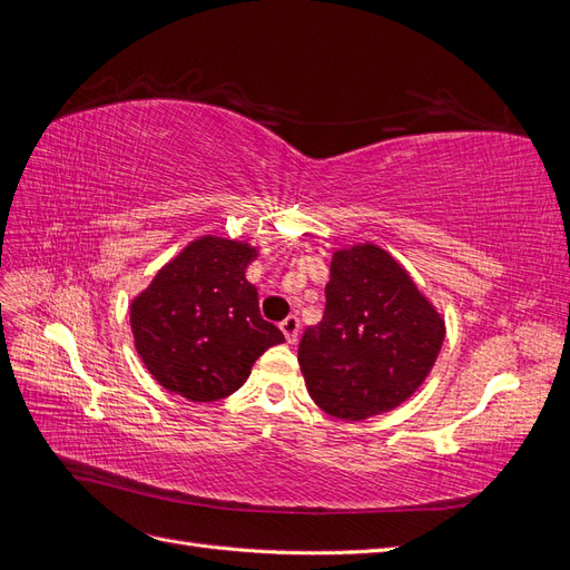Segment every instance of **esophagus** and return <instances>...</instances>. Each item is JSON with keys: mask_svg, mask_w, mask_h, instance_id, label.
Here are the masks:
<instances>
[{"mask_svg": "<svg viewBox=\"0 0 570 570\" xmlns=\"http://www.w3.org/2000/svg\"><path fill=\"white\" fill-rule=\"evenodd\" d=\"M281 331L285 335L287 342H295L297 340V333H299V318L297 316H287L283 323H281Z\"/></svg>", "mask_w": 570, "mask_h": 570, "instance_id": "esophagus-1", "label": "esophagus"}]
</instances>
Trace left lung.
<instances>
[{
  "label": "left lung",
  "mask_w": 570,
  "mask_h": 570,
  "mask_svg": "<svg viewBox=\"0 0 570 570\" xmlns=\"http://www.w3.org/2000/svg\"><path fill=\"white\" fill-rule=\"evenodd\" d=\"M444 340V321L409 273L375 245L333 256L325 312L306 327L297 361L327 416L364 421L421 387Z\"/></svg>",
  "instance_id": "1"
}]
</instances>
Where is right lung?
I'll use <instances>...</instances> for the list:
<instances>
[{"label": "right lung", "mask_w": 570, "mask_h": 570, "mask_svg": "<svg viewBox=\"0 0 570 570\" xmlns=\"http://www.w3.org/2000/svg\"><path fill=\"white\" fill-rule=\"evenodd\" d=\"M254 256L233 239L202 237L132 302L137 354L166 390L193 402L223 400L243 387L258 356L285 342L245 281Z\"/></svg>", "instance_id": "add662e5"}]
</instances>
